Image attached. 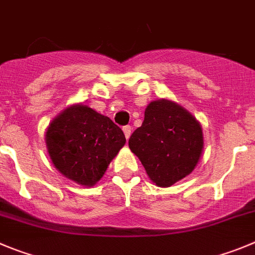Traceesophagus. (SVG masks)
Returning <instances> with one entry per match:
<instances>
[{"instance_id": "obj_1", "label": "esophagus", "mask_w": 255, "mask_h": 255, "mask_svg": "<svg viewBox=\"0 0 255 255\" xmlns=\"http://www.w3.org/2000/svg\"><path fill=\"white\" fill-rule=\"evenodd\" d=\"M123 130H124V134H125V137H126V139H129L130 135H131V130H132V129H131V126H130V125L124 126Z\"/></svg>"}]
</instances>
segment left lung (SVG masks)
I'll return each instance as SVG.
<instances>
[{"label": "left lung", "mask_w": 255, "mask_h": 255, "mask_svg": "<svg viewBox=\"0 0 255 255\" xmlns=\"http://www.w3.org/2000/svg\"><path fill=\"white\" fill-rule=\"evenodd\" d=\"M129 148L156 186L169 187L197 165L204 149L202 128L178 104L156 100L146 106L143 124L130 136Z\"/></svg>", "instance_id": "obj_1"}]
</instances>
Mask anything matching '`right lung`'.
Instances as JSON below:
<instances>
[{
    "label": "right lung",
    "instance_id": "add662e5",
    "mask_svg": "<svg viewBox=\"0 0 255 255\" xmlns=\"http://www.w3.org/2000/svg\"><path fill=\"white\" fill-rule=\"evenodd\" d=\"M45 143L51 162L63 176L92 187L104 177L126 139L111 119L77 104L49 124Z\"/></svg>",
    "mask_w": 255,
    "mask_h": 255
}]
</instances>
